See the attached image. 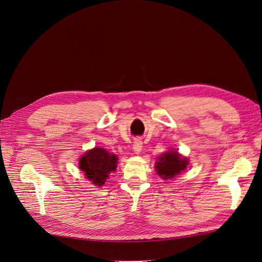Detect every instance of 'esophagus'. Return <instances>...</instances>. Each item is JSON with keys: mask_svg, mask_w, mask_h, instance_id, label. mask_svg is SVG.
<instances>
[{"mask_svg": "<svg viewBox=\"0 0 262 262\" xmlns=\"http://www.w3.org/2000/svg\"><path fill=\"white\" fill-rule=\"evenodd\" d=\"M133 150H134V152L136 154H140L141 153V151H142V142H141V140H139V139L135 140V142L133 144Z\"/></svg>", "mask_w": 262, "mask_h": 262, "instance_id": "34e87169", "label": "esophagus"}]
</instances>
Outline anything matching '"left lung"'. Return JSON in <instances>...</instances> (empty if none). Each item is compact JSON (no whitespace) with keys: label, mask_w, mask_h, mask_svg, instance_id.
<instances>
[{"label":"left lung","mask_w":262,"mask_h":262,"mask_svg":"<svg viewBox=\"0 0 262 262\" xmlns=\"http://www.w3.org/2000/svg\"><path fill=\"white\" fill-rule=\"evenodd\" d=\"M188 159L179 154L178 151H167L158 157L155 163L157 174L164 180L173 179L187 168Z\"/></svg>","instance_id":"1"}]
</instances>
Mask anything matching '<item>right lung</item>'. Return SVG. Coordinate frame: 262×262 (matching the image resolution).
Listing matches in <instances>:
<instances>
[{"label": "right lung", "instance_id": "add662e5", "mask_svg": "<svg viewBox=\"0 0 262 262\" xmlns=\"http://www.w3.org/2000/svg\"><path fill=\"white\" fill-rule=\"evenodd\" d=\"M118 156L103 147H94L79 159V169L82 170L89 181L95 186H104L109 174L116 171Z\"/></svg>", "mask_w": 262, "mask_h": 262}]
</instances>
